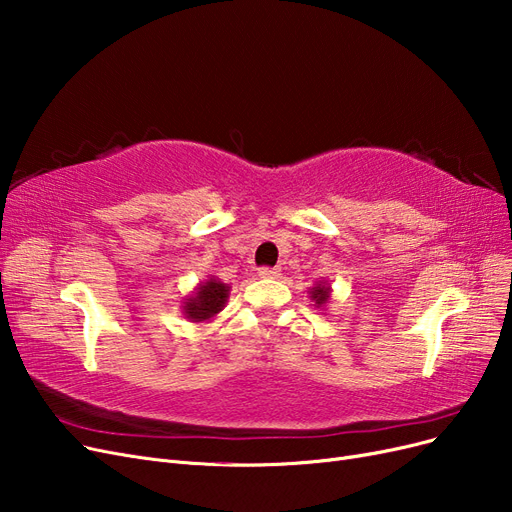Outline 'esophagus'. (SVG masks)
<instances>
[{
	"label": "esophagus",
	"instance_id": "obj_1",
	"mask_svg": "<svg viewBox=\"0 0 512 512\" xmlns=\"http://www.w3.org/2000/svg\"><path fill=\"white\" fill-rule=\"evenodd\" d=\"M258 275L262 277V280H277V277H280L282 273H280V269H271V267H262V269H258Z\"/></svg>",
	"mask_w": 512,
	"mask_h": 512
}]
</instances>
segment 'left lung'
I'll list each match as a JSON object with an SVG mask.
<instances>
[{
    "instance_id": "obj_1",
    "label": "left lung",
    "mask_w": 512,
    "mask_h": 512,
    "mask_svg": "<svg viewBox=\"0 0 512 512\" xmlns=\"http://www.w3.org/2000/svg\"><path fill=\"white\" fill-rule=\"evenodd\" d=\"M309 292V297H312V301L316 303V309H327V305H329V301H331V286H329V282H318L316 286H312L307 290Z\"/></svg>"
}]
</instances>
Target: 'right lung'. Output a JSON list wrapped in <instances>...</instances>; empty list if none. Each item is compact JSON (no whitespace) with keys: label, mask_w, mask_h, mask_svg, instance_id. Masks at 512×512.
Returning <instances> with one entry per match:
<instances>
[{"label":"right lung","mask_w":512,"mask_h":512,"mask_svg":"<svg viewBox=\"0 0 512 512\" xmlns=\"http://www.w3.org/2000/svg\"><path fill=\"white\" fill-rule=\"evenodd\" d=\"M228 294L230 286L220 282L215 275H211L205 282H200L192 294L183 299L181 314L190 322H209L226 307Z\"/></svg>","instance_id":"right-lung-1"}]
</instances>
